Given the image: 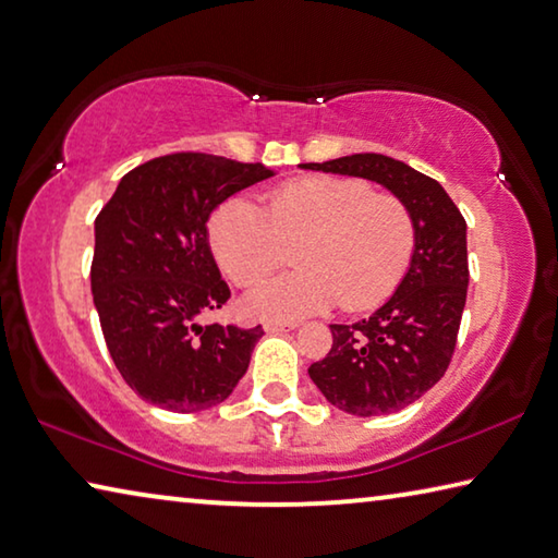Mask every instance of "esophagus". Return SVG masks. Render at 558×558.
Returning a JSON list of instances; mask_svg holds the SVG:
<instances>
[{
	"instance_id": "34e87169",
	"label": "esophagus",
	"mask_w": 558,
	"mask_h": 558,
	"mask_svg": "<svg viewBox=\"0 0 558 558\" xmlns=\"http://www.w3.org/2000/svg\"><path fill=\"white\" fill-rule=\"evenodd\" d=\"M263 327H265V332H290V330H295V327H298V323H282V320H265V323H263Z\"/></svg>"
}]
</instances>
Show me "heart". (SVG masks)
<instances>
[{
	"mask_svg": "<svg viewBox=\"0 0 558 558\" xmlns=\"http://www.w3.org/2000/svg\"><path fill=\"white\" fill-rule=\"evenodd\" d=\"M303 236L293 272L247 290L245 307L263 317H303L342 303L369 311L402 280L414 251L410 208L392 193L342 175L290 181L263 210L243 196L228 198L208 223V241L238 286L258 280L282 258V243Z\"/></svg>",
	"mask_w": 558,
	"mask_h": 558,
	"instance_id": "obj_1",
	"label": "heart"
}]
</instances>
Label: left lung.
Returning a JSON list of instances; mask_svg holds the SVG:
<instances>
[{"mask_svg": "<svg viewBox=\"0 0 558 558\" xmlns=\"http://www.w3.org/2000/svg\"><path fill=\"white\" fill-rule=\"evenodd\" d=\"M303 168L375 181L412 214L414 251L392 298L367 320L330 325V352L307 367L342 412H400L432 390L452 360L470 286L466 223L435 179L390 156L352 154Z\"/></svg>", "mask_w": 558, "mask_h": 558, "instance_id": "8db88e82", "label": "left lung"}]
</instances>
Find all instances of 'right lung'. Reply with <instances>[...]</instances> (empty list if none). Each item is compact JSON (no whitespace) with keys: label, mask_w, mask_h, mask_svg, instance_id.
<instances>
[{"label":"right lung","mask_w":558,"mask_h":558,"mask_svg":"<svg viewBox=\"0 0 558 558\" xmlns=\"http://www.w3.org/2000/svg\"><path fill=\"white\" fill-rule=\"evenodd\" d=\"M270 175L223 156H161L123 175L96 216L94 305L113 365L141 400L201 412L245 375L263 327L198 325L231 298L206 223L226 198Z\"/></svg>","instance_id":"add662e5"}]
</instances>
